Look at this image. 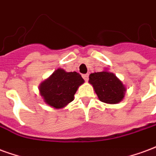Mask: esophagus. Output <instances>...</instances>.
<instances>
[{
    "instance_id": "34e87169",
    "label": "esophagus",
    "mask_w": 156,
    "mask_h": 156,
    "mask_svg": "<svg viewBox=\"0 0 156 156\" xmlns=\"http://www.w3.org/2000/svg\"><path fill=\"white\" fill-rule=\"evenodd\" d=\"M83 79L85 80L86 81H88V80H89V74H85V75H82Z\"/></svg>"
}]
</instances>
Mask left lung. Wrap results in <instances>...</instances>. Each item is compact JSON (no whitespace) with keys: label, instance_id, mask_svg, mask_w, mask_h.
Instances as JSON below:
<instances>
[{"label":"left lung","instance_id":"8db88e82","mask_svg":"<svg viewBox=\"0 0 156 156\" xmlns=\"http://www.w3.org/2000/svg\"><path fill=\"white\" fill-rule=\"evenodd\" d=\"M91 84L99 100L108 104H115L124 97L126 88L113 73L108 71L95 72L90 75Z\"/></svg>","mask_w":156,"mask_h":156}]
</instances>
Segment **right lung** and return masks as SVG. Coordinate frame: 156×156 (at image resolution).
Returning <instances> with one entry per match:
<instances>
[{"mask_svg": "<svg viewBox=\"0 0 156 156\" xmlns=\"http://www.w3.org/2000/svg\"><path fill=\"white\" fill-rule=\"evenodd\" d=\"M84 82L79 73L58 69L40 86V93L45 103L60 109L74 100L78 87Z\"/></svg>", "mask_w": 156, "mask_h": 156, "instance_id": "right-lung-1", "label": "right lung"}]
</instances>
